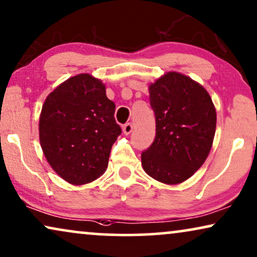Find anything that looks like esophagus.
<instances>
[{"label":"esophagus","instance_id":"obj_1","mask_svg":"<svg viewBox=\"0 0 257 257\" xmlns=\"http://www.w3.org/2000/svg\"><path fill=\"white\" fill-rule=\"evenodd\" d=\"M133 131V124L132 123H125L124 125H123V134L124 135H129Z\"/></svg>","mask_w":257,"mask_h":257}]
</instances>
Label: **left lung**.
<instances>
[{"instance_id":"left-lung-1","label":"left lung","mask_w":257,"mask_h":257,"mask_svg":"<svg viewBox=\"0 0 257 257\" xmlns=\"http://www.w3.org/2000/svg\"><path fill=\"white\" fill-rule=\"evenodd\" d=\"M156 135L141 154L145 172L167 184L183 182L204 163L213 146L216 110L202 85L169 71L149 85Z\"/></svg>"}]
</instances>
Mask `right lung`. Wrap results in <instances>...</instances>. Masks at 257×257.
<instances>
[{
  "instance_id": "obj_1",
  "label": "right lung",
  "mask_w": 257,
  "mask_h": 257,
  "mask_svg": "<svg viewBox=\"0 0 257 257\" xmlns=\"http://www.w3.org/2000/svg\"><path fill=\"white\" fill-rule=\"evenodd\" d=\"M114 112L104 84L89 74L68 78L48 95L40 116V142L57 175L77 186L105 172L122 133Z\"/></svg>"
}]
</instances>
